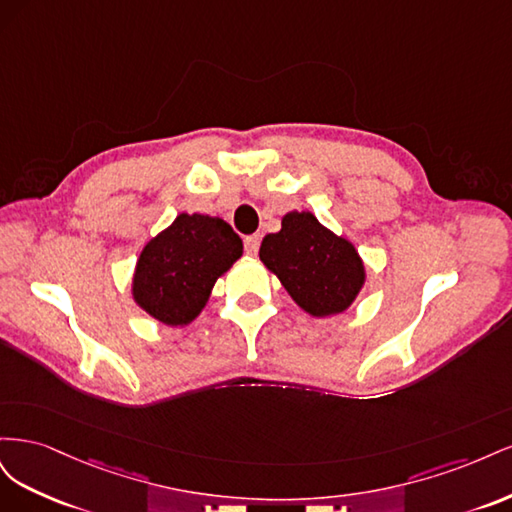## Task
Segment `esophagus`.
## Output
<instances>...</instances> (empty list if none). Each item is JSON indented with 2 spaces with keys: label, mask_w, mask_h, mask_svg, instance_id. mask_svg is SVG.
<instances>
[{
  "label": "esophagus",
  "mask_w": 512,
  "mask_h": 512,
  "mask_svg": "<svg viewBox=\"0 0 512 512\" xmlns=\"http://www.w3.org/2000/svg\"><path fill=\"white\" fill-rule=\"evenodd\" d=\"M245 252L250 254V256H256V252H258V247H260V235H250V237H245Z\"/></svg>",
  "instance_id": "34e87169"
}]
</instances>
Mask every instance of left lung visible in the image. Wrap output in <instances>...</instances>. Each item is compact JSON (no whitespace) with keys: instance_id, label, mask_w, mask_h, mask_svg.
<instances>
[{"instance_id":"obj_1","label":"left lung","mask_w":512,"mask_h":512,"mask_svg":"<svg viewBox=\"0 0 512 512\" xmlns=\"http://www.w3.org/2000/svg\"><path fill=\"white\" fill-rule=\"evenodd\" d=\"M260 260L314 318L346 312L365 284V265L354 245L309 211L286 213L282 230L262 239Z\"/></svg>"}]
</instances>
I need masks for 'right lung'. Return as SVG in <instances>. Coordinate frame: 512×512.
<instances>
[{
    "mask_svg": "<svg viewBox=\"0 0 512 512\" xmlns=\"http://www.w3.org/2000/svg\"><path fill=\"white\" fill-rule=\"evenodd\" d=\"M243 254V241L224 220L179 213L153 237L136 262L132 297L168 327L190 324L218 282Z\"/></svg>",
    "mask_w": 512,
    "mask_h": 512,
    "instance_id": "1",
    "label": "right lung"
}]
</instances>
